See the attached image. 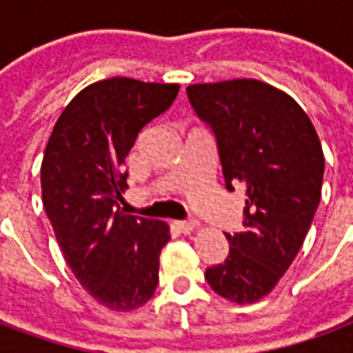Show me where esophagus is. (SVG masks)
I'll use <instances>...</instances> for the list:
<instances>
[{
  "instance_id": "obj_1",
  "label": "esophagus",
  "mask_w": 353,
  "mask_h": 353,
  "mask_svg": "<svg viewBox=\"0 0 353 353\" xmlns=\"http://www.w3.org/2000/svg\"><path fill=\"white\" fill-rule=\"evenodd\" d=\"M176 227L179 230H181V232H183V234H191L192 230H196L200 227V223L199 221H194V219H191V221H179V223H176Z\"/></svg>"
}]
</instances>
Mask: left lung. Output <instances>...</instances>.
Instances as JSON below:
<instances>
[{
	"label": "left lung",
	"instance_id": "8db88e82",
	"mask_svg": "<svg viewBox=\"0 0 353 353\" xmlns=\"http://www.w3.org/2000/svg\"><path fill=\"white\" fill-rule=\"evenodd\" d=\"M187 96L214 130L227 189L245 194L244 230L225 232L229 257L206 280L230 303H257L291 266L318 210L325 168L318 132L289 94L263 81L199 83Z\"/></svg>",
	"mask_w": 353,
	"mask_h": 353
}]
</instances>
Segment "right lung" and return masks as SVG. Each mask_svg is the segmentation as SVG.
<instances>
[{"label": "right lung", "instance_id": "1", "mask_svg": "<svg viewBox=\"0 0 353 353\" xmlns=\"http://www.w3.org/2000/svg\"><path fill=\"white\" fill-rule=\"evenodd\" d=\"M177 83L111 77L83 88L52 128L41 162L43 208L68 266L88 295L115 312L153 296L164 221L124 215L123 172L139 130L164 113Z\"/></svg>", "mask_w": 353, "mask_h": 353}]
</instances>
